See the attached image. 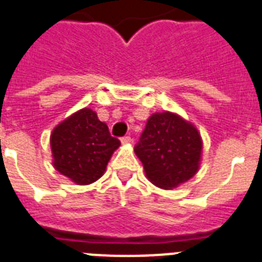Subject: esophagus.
Here are the masks:
<instances>
[{
	"label": "esophagus",
	"instance_id": "1",
	"mask_svg": "<svg viewBox=\"0 0 262 262\" xmlns=\"http://www.w3.org/2000/svg\"><path fill=\"white\" fill-rule=\"evenodd\" d=\"M121 142H122V144H124V145L130 144V142H132V138L129 137V136H125V137L121 138Z\"/></svg>",
	"mask_w": 262,
	"mask_h": 262
}]
</instances>
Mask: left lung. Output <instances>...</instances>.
<instances>
[{"label":"left lung","mask_w":262,"mask_h":262,"mask_svg":"<svg viewBox=\"0 0 262 262\" xmlns=\"http://www.w3.org/2000/svg\"><path fill=\"white\" fill-rule=\"evenodd\" d=\"M135 153L151 184L173 189L199 172L202 138L197 127L177 113H153Z\"/></svg>","instance_id":"obj_1"}]
</instances>
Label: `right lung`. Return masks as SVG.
<instances>
[{
    "label": "right lung",
    "mask_w": 262,
    "mask_h": 262,
    "mask_svg": "<svg viewBox=\"0 0 262 262\" xmlns=\"http://www.w3.org/2000/svg\"><path fill=\"white\" fill-rule=\"evenodd\" d=\"M120 145V140L111 136L107 125L98 120L97 113L83 107L53 129V166L77 185H89L104 174Z\"/></svg>",
    "instance_id": "right-lung-1"
}]
</instances>
